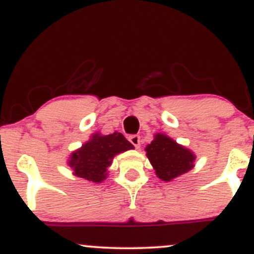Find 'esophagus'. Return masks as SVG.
Masks as SVG:
<instances>
[{"mask_svg":"<svg viewBox=\"0 0 254 254\" xmlns=\"http://www.w3.org/2000/svg\"><path fill=\"white\" fill-rule=\"evenodd\" d=\"M129 141L132 142L133 145H134L135 149H138L139 146H140V136L136 135V134H133L129 136Z\"/></svg>","mask_w":254,"mask_h":254,"instance_id":"obj_1","label":"esophagus"}]
</instances>
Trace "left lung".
I'll use <instances>...</instances> for the list:
<instances>
[{"label": "left lung", "instance_id": "obj_1", "mask_svg": "<svg viewBox=\"0 0 254 254\" xmlns=\"http://www.w3.org/2000/svg\"><path fill=\"white\" fill-rule=\"evenodd\" d=\"M146 155L157 176L163 181H170L189 172L195 158L190 150L163 134H157L155 140L147 145Z\"/></svg>", "mask_w": 254, "mask_h": 254}]
</instances>
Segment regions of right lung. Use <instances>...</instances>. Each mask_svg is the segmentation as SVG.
<instances>
[{
	"label": "right lung",
	"instance_id": "obj_1",
	"mask_svg": "<svg viewBox=\"0 0 254 254\" xmlns=\"http://www.w3.org/2000/svg\"><path fill=\"white\" fill-rule=\"evenodd\" d=\"M133 149V145L121 133L109 135L95 134L80 150L72 153L69 165L79 178L101 182L107 178V169L116 153Z\"/></svg>",
	"mask_w": 254,
	"mask_h": 254
}]
</instances>
